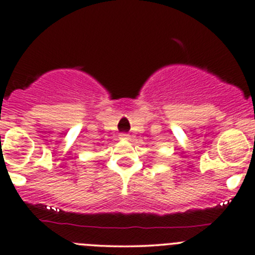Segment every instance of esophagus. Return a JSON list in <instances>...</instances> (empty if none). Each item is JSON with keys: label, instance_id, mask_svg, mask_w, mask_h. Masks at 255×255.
Returning <instances> with one entry per match:
<instances>
[{"label": "esophagus", "instance_id": "obj_1", "mask_svg": "<svg viewBox=\"0 0 255 255\" xmlns=\"http://www.w3.org/2000/svg\"><path fill=\"white\" fill-rule=\"evenodd\" d=\"M120 138H121V139H129V134H128V133H121V134H120Z\"/></svg>", "mask_w": 255, "mask_h": 255}]
</instances>
